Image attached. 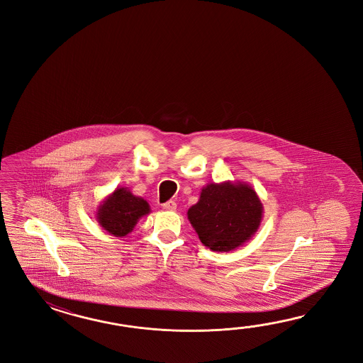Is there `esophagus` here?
I'll use <instances>...</instances> for the list:
<instances>
[{"mask_svg":"<svg viewBox=\"0 0 363 363\" xmlns=\"http://www.w3.org/2000/svg\"><path fill=\"white\" fill-rule=\"evenodd\" d=\"M162 208L164 210H171V211H174V210H177V202L175 201H167V202H164L162 205Z\"/></svg>","mask_w":363,"mask_h":363,"instance_id":"34e87169","label":"esophagus"}]
</instances>
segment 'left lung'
<instances>
[{"label": "left lung", "instance_id": "1", "mask_svg": "<svg viewBox=\"0 0 363 363\" xmlns=\"http://www.w3.org/2000/svg\"><path fill=\"white\" fill-rule=\"evenodd\" d=\"M188 219L205 247L230 252L257 231L262 219V203L249 185L211 183L188 210Z\"/></svg>", "mask_w": 363, "mask_h": 363}]
</instances>
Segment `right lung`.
I'll list each match as a JSON object with an SVG mask.
<instances>
[{
  "mask_svg": "<svg viewBox=\"0 0 363 363\" xmlns=\"http://www.w3.org/2000/svg\"><path fill=\"white\" fill-rule=\"evenodd\" d=\"M149 213L145 200L133 196L124 188H118L105 201L97 213L99 223L108 233L122 238L132 231L140 218Z\"/></svg>",
  "mask_w": 363,
  "mask_h": 363,
  "instance_id": "add662e5",
  "label": "right lung"
}]
</instances>
